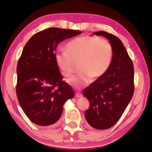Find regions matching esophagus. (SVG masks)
Wrapping results in <instances>:
<instances>
[{"label": "esophagus", "mask_w": 152, "mask_h": 152, "mask_svg": "<svg viewBox=\"0 0 152 152\" xmlns=\"http://www.w3.org/2000/svg\"><path fill=\"white\" fill-rule=\"evenodd\" d=\"M75 96H76L77 98H80V97H82V94L80 93H77L75 94Z\"/></svg>", "instance_id": "obj_1"}]
</instances>
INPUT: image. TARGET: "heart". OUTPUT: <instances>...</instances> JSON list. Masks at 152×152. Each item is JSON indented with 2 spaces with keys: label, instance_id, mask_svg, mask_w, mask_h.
Here are the masks:
<instances>
[{
  "label": "heart",
  "instance_id": "1",
  "mask_svg": "<svg viewBox=\"0 0 152 152\" xmlns=\"http://www.w3.org/2000/svg\"><path fill=\"white\" fill-rule=\"evenodd\" d=\"M113 58L112 44L104 38L84 35L71 40L66 45V50H58L54 60L62 75L69 77L73 71V62L79 61L78 74L67 80L77 88L90 84L103 76L109 69Z\"/></svg>",
  "mask_w": 152,
  "mask_h": 152
}]
</instances>
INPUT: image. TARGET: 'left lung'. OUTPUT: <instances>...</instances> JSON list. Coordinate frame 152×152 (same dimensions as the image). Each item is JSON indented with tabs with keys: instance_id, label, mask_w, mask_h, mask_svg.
<instances>
[{
	"instance_id": "obj_1",
	"label": "left lung",
	"mask_w": 152,
	"mask_h": 152,
	"mask_svg": "<svg viewBox=\"0 0 152 152\" xmlns=\"http://www.w3.org/2000/svg\"><path fill=\"white\" fill-rule=\"evenodd\" d=\"M109 40L113 49L111 65L105 74L83 91L90 102L85 117L96 129H107L117 123L134 94V66L117 37L103 31L94 32Z\"/></svg>"
}]
</instances>
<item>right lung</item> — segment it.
I'll list each match as a JSON object with an SVG mask.
<instances>
[{
  "instance_id": "obj_1",
  "label": "right lung",
  "mask_w": 152,
  "mask_h": 152,
  "mask_svg": "<svg viewBox=\"0 0 152 152\" xmlns=\"http://www.w3.org/2000/svg\"><path fill=\"white\" fill-rule=\"evenodd\" d=\"M80 31L49 28L34 35L23 50L17 65L16 94L30 120L37 125L52 126L61 117L63 104L74 96L54 60L61 41Z\"/></svg>"
}]
</instances>
